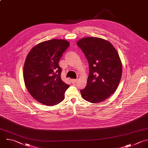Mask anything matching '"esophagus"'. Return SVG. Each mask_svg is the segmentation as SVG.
I'll return each instance as SVG.
<instances>
[{
    "label": "esophagus",
    "instance_id": "34e87169",
    "mask_svg": "<svg viewBox=\"0 0 148 148\" xmlns=\"http://www.w3.org/2000/svg\"><path fill=\"white\" fill-rule=\"evenodd\" d=\"M71 81L73 84H75L78 81V79H72Z\"/></svg>",
    "mask_w": 148,
    "mask_h": 148
}]
</instances>
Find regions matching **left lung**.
I'll return each instance as SVG.
<instances>
[{
  "label": "left lung",
  "mask_w": 148,
  "mask_h": 148,
  "mask_svg": "<svg viewBox=\"0 0 148 148\" xmlns=\"http://www.w3.org/2000/svg\"><path fill=\"white\" fill-rule=\"evenodd\" d=\"M77 45L86 58L89 73L82 97L90 103L104 101L113 94L120 83L122 64L116 49L109 41L96 37L82 38Z\"/></svg>",
  "instance_id": "8db88e82"
}]
</instances>
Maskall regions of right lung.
I'll return each mask as SVG.
<instances>
[{"label": "right lung", "mask_w": 148, "mask_h": 148, "mask_svg": "<svg viewBox=\"0 0 148 148\" xmlns=\"http://www.w3.org/2000/svg\"><path fill=\"white\" fill-rule=\"evenodd\" d=\"M70 43L52 39L34 46L28 54L24 66V80L29 93L43 105H56L64 99L70 86L61 79L59 62Z\"/></svg>", "instance_id": "add662e5"}]
</instances>
